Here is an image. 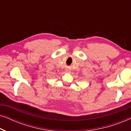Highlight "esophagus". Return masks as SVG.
<instances>
[{
	"label": "esophagus",
	"instance_id": "esophagus-1",
	"mask_svg": "<svg viewBox=\"0 0 131 131\" xmlns=\"http://www.w3.org/2000/svg\"><path fill=\"white\" fill-rule=\"evenodd\" d=\"M68 72H69V71H68Z\"/></svg>",
	"mask_w": 131,
	"mask_h": 131
}]
</instances>
